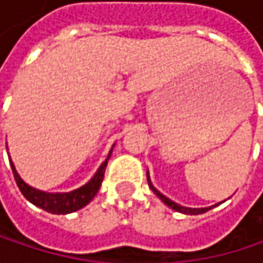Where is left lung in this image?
Here are the masks:
<instances>
[{
  "label": "left lung",
  "mask_w": 263,
  "mask_h": 263,
  "mask_svg": "<svg viewBox=\"0 0 263 263\" xmlns=\"http://www.w3.org/2000/svg\"><path fill=\"white\" fill-rule=\"evenodd\" d=\"M147 183H149V187H151V190L167 205V207H171V209H174L175 212H180V213H184V215H201V213H205V212H209L210 209H213L215 205H218V204H215V205H212V207H204V209H190V207H183V205H180V204H177V202H174L172 199H169L167 196H164L163 193H160L152 183H151V178H149V172H147Z\"/></svg>",
  "instance_id": "1"
}]
</instances>
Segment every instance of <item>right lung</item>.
<instances>
[{
  "label": "right lung",
  "instance_id": "add662e5",
  "mask_svg": "<svg viewBox=\"0 0 263 263\" xmlns=\"http://www.w3.org/2000/svg\"><path fill=\"white\" fill-rule=\"evenodd\" d=\"M112 154V149L109 151L106 160L100 164L99 171L94 174V177L79 189L73 190V192H67V193H48V192H42V190H37L31 185H28L24 183V180L18 175L10 157V166H12V171H13V177H15V181L18 184L21 193L26 196V199H28L31 204H34L36 207L48 212V213H54V215H67V213H73L76 210H79L82 207H85L88 202H91V199L97 195L99 189H100V184L103 181V177H105V169H106V164H108V160Z\"/></svg>",
  "mask_w": 263,
  "mask_h": 263
}]
</instances>
